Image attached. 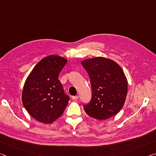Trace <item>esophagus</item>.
<instances>
[{
	"mask_svg": "<svg viewBox=\"0 0 156 156\" xmlns=\"http://www.w3.org/2000/svg\"><path fill=\"white\" fill-rule=\"evenodd\" d=\"M72 98L73 100H78L79 98V96H73L72 97Z\"/></svg>",
	"mask_w": 156,
	"mask_h": 156,
	"instance_id": "1",
	"label": "esophagus"
}]
</instances>
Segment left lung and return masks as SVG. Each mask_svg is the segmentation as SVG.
I'll list each match as a JSON object with an SVG mask.
<instances>
[{"mask_svg":"<svg viewBox=\"0 0 156 156\" xmlns=\"http://www.w3.org/2000/svg\"><path fill=\"white\" fill-rule=\"evenodd\" d=\"M82 65L91 81L92 97L84 109L91 117L106 120L120 112L128 90L127 79L120 66L104 57L84 60Z\"/></svg>","mask_w":156,"mask_h":156,"instance_id":"8db88e82","label":"left lung"}]
</instances>
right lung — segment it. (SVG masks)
Instances as JSON below:
<instances>
[{
  "mask_svg": "<svg viewBox=\"0 0 156 156\" xmlns=\"http://www.w3.org/2000/svg\"><path fill=\"white\" fill-rule=\"evenodd\" d=\"M65 58L51 55L42 59L25 80L22 102L31 117L40 122L50 124L60 118L68 105L58 79L67 63Z\"/></svg>",
  "mask_w": 156,
  "mask_h": 156,
  "instance_id": "obj_1",
  "label": "right lung"
}]
</instances>
